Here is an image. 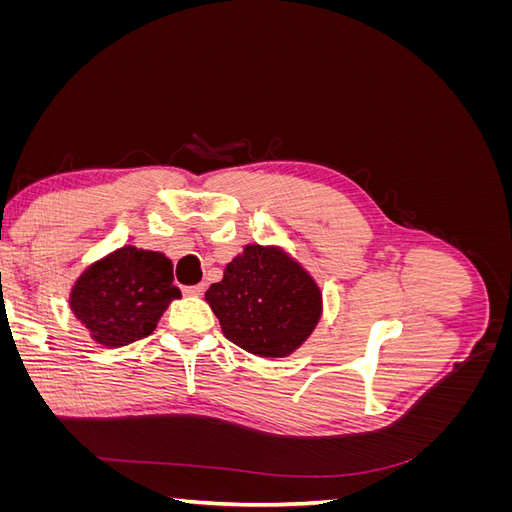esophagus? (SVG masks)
<instances>
[{
	"label": "esophagus",
	"instance_id": "esophagus-1",
	"mask_svg": "<svg viewBox=\"0 0 512 512\" xmlns=\"http://www.w3.org/2000/svg\"><path fill=\"white\" fill-rule=\"evenodd\" d=\"M185 294H190V297H198V294L205 292V284H196V286H185L183 288Z\"/></svg>",
	"mask_w": 512,
	"mask_h": 512
}]
</instances>
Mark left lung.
Wrapping results in <instances>:
<instances>
[{
    "mask_svg": "<svg viewBox=\"0 0 512 512\" xmlns=\"http://www.w3.org/2000/svg\"><path fill=\"white\" fill-rule=\"evenodd\" d=\"M205 299L226 339L265 359L292 354L322 314V294L312 275L286 252L262 245H245Z\"/></svg>",
    "mask_w": 512,
    "mask_h": 512,
    "instance_id": "obj_1",
    "label": "left lung"
}]
</instances>
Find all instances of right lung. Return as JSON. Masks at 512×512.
I'll list each match as a JSON object with an SVG mask.
<instances>
[{
    "label": "right lung",
    "mask_w": 512,
    "mask_h": 512,
    "mask_svg": "<svg viewBox=\"0 0 512 512\" xmlns=\"http://www.w3.org/2000/svg\"><path fill=\"white\" fill-rule=\"evenodd\" d=\"M173 280V262L164 254L126 245L83 271L70 309L94 342L121 348L156 331L170 301L181 297Z\"/></svg>",
    "instance_id": "right-lung-1"
}]
</instances>
